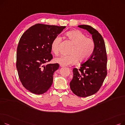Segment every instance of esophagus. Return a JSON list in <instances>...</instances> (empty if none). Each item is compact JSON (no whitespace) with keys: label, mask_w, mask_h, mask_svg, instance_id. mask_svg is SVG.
I'll list each match as a JSON object with an SVG mask.
<instances>
[{"label":"esophagus","mask_w":125,"mask_h":125,"mask_svg":"<svg viewBox=\"0 0 125 125\" xmlns=\"http://www.w3.org/2000/svg\"><path fill=\"white\" fill-rule=\"evenodd\" d=\"M60 66L61 67H65V65H63V64H60Z\"/></svg>","instance_id":"esophagus-1"}]
</instances>
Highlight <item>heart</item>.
<instances>
[{
  "instance_id": "obj_1",
  "label": "heart",
  "mask_w": 125,
  "mask_h": 125,
  "mask_svg": "<svg viewBox=\"0 0 125 125\" xmlns=\"http://www.w3.org/2000/svg\"><path fill=\"white\" fill-rule=\"evenodd\" d=\"M66 35L74 45L70 51V55H61L55 59L56 62L68 65L87 61L93 54L95 49V42L92 38L86 37V35L78 30L67 32ZM62 41L60 36H56L52 40L51 49L57 55L59 52V47Z\"/></svg>"
}]
</instances>
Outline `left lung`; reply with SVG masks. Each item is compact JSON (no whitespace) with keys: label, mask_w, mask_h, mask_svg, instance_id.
<instances>
[{"label":"left lung","mask_w":125,"mask_h":125,"mask_svg":"<svg viewBox=\"0 0 125 125\" xmlns=\"http://www.w3.org/2000/svg\"><path fill=\"white\" fill-rule=\"evenodd\" d=\"M78 27L87 30L95 42L93 54L81 64L79 69L73 68V78L70 83V89L75 95L86 97L97 93L101 87L107 75V58L104 39L98 31L89 25Z\"/></svg>","instance_id":"obj_1"}]
</instances>
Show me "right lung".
<instances>
[{
	"mask_svg": "<svg viewBox=\"0 0 125 125\" xmlns=\"http://www.w3.org/2000/svg\"><path fill=\"white\" fill-rule=\"evenodd\" d=\"M66 26L37 24L26 30L20 39L16 67L23 86L35 94H42L51 87L58 63L48 64L52 59L51 44Z\"/></svg>",
	"mask_w": 125,
	"mask_h": 125,
	"instance_id": "1",
	"label": "right lung"
}]
</instances>
